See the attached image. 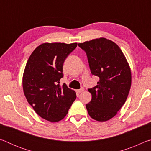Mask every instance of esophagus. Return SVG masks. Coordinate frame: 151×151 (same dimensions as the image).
I'll return each instance as SVG.
<instances>
[{
	"mask_svg": "<svg viewBox=\"0 0 151 151\" xmlns=\"http://www.w3.org/2000/svg\"><path fill=\"white\" fill-rule=\"evenodd\" d=\"M84 91V88H81V89H78V90H76V92L77 93H81Z\"/></svg>",
	"mask_w": 151,
	"mask_h": 151,
	"instance_id": "1",
	"label": "esophagus"
}]
</instances>
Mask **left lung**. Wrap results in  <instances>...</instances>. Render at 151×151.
<instances>
[{
  "label": "left lung",
  "mask_w": 151,
  "mask_h": 151,
  "mask_svg": "<svg viewBox=\"0 0 151 151\" xmlns=\"http://www.w3.org/2000/svg\"><path fill=\"white\" fill-rule=\"evenodd\" d=\"M87 55L91 73L99 77L88 91L91 101L88 113L97 121H106L117 114L126 101L131 86V71L127 58L116 43L105 38L79 43Z\"/></svg>",
  "instance_id": "1"
}]
</instances>
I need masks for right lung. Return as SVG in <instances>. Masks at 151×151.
Returning a JSON list of instances; mask_svg holds the SVG:
<instances>
[{
    "label": "right lung",
    "mask_w": 151,
    "mask_h": 151,
    "mask_svg": "<svg viewBox=\"0 0 151 151\" xmlns=\"http://www.w3.org/2000/svg\"><path fill=\"white\" fill-rule=\"evenodd\" d=\"M77 43H42L30 55L22 76L26 99L35 111L47 121L55 122L63 119L76 99V93L63 78V65Z\"/></svg>",
    "instance_id": "obj_1"
}]
</instances>
